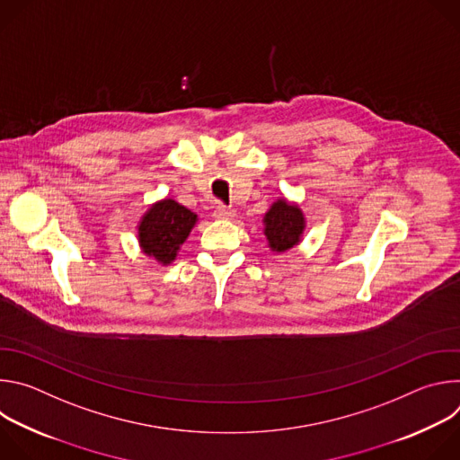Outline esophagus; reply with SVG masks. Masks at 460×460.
I'll return each instance as SVG.
<instances>
[{"instance_id":"34e87169","label":"esophagus","mask_w":460,"mask_h":460,"mask_svg":"<svg viewBox=\"0 0 460 460\" xmlns=\"http://www.w3.org/2000/svg\"><path fill=\"white\" fill-rule=\"evenodd\" d=\"M233 217H234V211H233L231 208L218 206V208L215 209V218H218V220H229V218H233Z\"/></svg>"}]
</instances>
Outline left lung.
I'll use <instances>...</instances> for the list:
<instances>
[{"mask_svg": "<svg viewBox=\"0 0 460 460\" xmlns=\"http://www.w3.org/2000/svg\"><path fill=\"white\" fill-rule=\"evenodd\" d=\"M268 247L273 254H282L296 247L305 233V215L296 202L279 199L271 204L268 213L261 218Z\"/></svg>", "mask_w": 460, "mask_h": 460, "instance_id": "1", "label": "left lung"}]
</instances>
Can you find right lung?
I'll list each match as a JSON object with an SVG mask.
<instances>
[{
    "label": "right lung",
    "mask_w": 460,
    "mask_h": 460,
    "mask_svg": "<svg viewBox=\"0 0 460 460\" xmlns=\"http://www.w3.org/2000/svg\"><path fill=\"white\" fill-rule=\"evenodd\" d=\"M196 222L199 215L172 199L155 202L137 226L140 251L162 266L172 264Z\"/></svg>",
    "instance_id": "obj_1"
}]
</instances>
